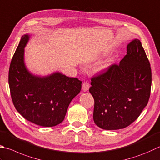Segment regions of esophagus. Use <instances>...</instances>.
<instances>
[{
	"mask_svg": "<svg viewBox=\"0 0 160 160\" xmlns=\"http://www.w3.org/2000/svg\"><path fill=\"white\" fill-rule=\"evenodd\" d=\"M89 83L87 82H84L82 84V90L84 92H87V91H88L89 89Z\"/></svg>",
	"mask_w": 160,
	"mask_h": 160,
	"instance_id": "obj_1",
	"label": "esophagus"
}]
</instances>
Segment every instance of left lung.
Listing matches in <instances>:
<instances>
[{
	"label": "left lung",
	"mask_w": 160,
	"mask_h": 160,
	"mask_svg": "<svg viewBox=\"0 0 160 160\" xmlns=\"http://www.w3.org/2000/svg\"><path fill=\"white\" fill-rule=\"evenodd\" d=\"M91 80L96 125L108 130L130 126L148 104L151 94V64L140 41L128 43L127 54L119 64L111 65Z\"/></svg>",
	"instance_id": "left-lung-1"
}]
</instances>
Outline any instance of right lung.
<instances>
[{
    "label": "right lung",
    "mask_w": 160,
    "mask_h": 160,
    "mask_svg": "<svg viewBox=\"0 0 160 160\" xmlns=\"http://www.w3.org/2000/svg\"><path fill=\"white\" fill-rule=\"evenodd\" d=\"M29 38V34L22 36L9 66L12 102L26 120L43 127L55 126L64 121L71 101L80 92L82 81L59 72L43 77L30 73L24 62Z\"/></svg>",
    "instance_id": "1"
}]
</instances>
